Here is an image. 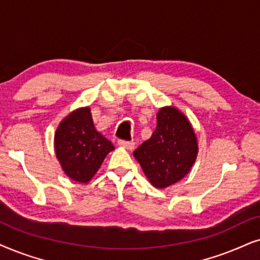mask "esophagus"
<instances>
[{
    "label": "esophagus",
    "instance_id": "34e87169",
    "mask_svg": "<svg viewBox=\"0 0 260 260\" xmlns=\"http://www.w3.org/2000/svg\"><path fill=\"white\" fill-rule=\"evenodd\" d=\"M119 146L126 148V150H133L134 148V143L133 141H126V140H119L117 141Z\"/></svg>",
    "mask_w": 260,
    "mask_h": 260
}]
</instances>
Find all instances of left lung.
I'll use <instances>...</instances> for the list:
<instances>
[{
  "label": "left lung",
  "mask_w": 260,
  "mask_h": 260,
  "mask_svg": "<svg viewBox=\"0 0 260 260\" xmlns=\"http://www.w3.org/2000/svg\"><path fill=\"white\" fill-rule=\"evenodd\" d=\"M199 153L195 131L188 117L174 106L157 113V127L151 138L133 152L148 182L166 189L182 181Z\"/></svg>",
  "instance_id": "1"
}]
</instances>
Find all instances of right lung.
I'll return each mask as SVG.
<instances>
[{
	"label": "right lung",
	"instance_id": "obj_1",
	"mask_svg": "<svg viewBox=\"0 0 260 260\" xmlns=\"http://www.w3.org/2000/svg\"><path fill=\"white\" fill-rule=\"evenodd\" d=\"M114 145L94 126L89 107L77 108L64 117L54 133L55 157L72 181L89 183Z\"/></svg>",
	"mask_w": 260,
	"mask_h": 260
}]
</instances>
